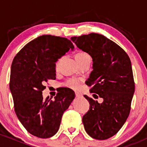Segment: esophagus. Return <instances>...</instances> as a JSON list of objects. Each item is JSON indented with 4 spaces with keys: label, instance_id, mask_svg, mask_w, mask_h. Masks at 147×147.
I'll return each instance as SVG.
<instances>
[{
    "label": "esophagus",
    "instance_id": "1",
    "mask_svg": "<svg viewBox=\"0 0 147 147\" xmlns=\"http://www.w3.org/2000/svg\"><path fill=\"white\" fill-rule=\"evenodd\" d=\"M75 95H76V98H81V97H82V95H81L80 93H75Z\"/></svg>",
    "mask_w": 147,
    "mask_h": 147
}]
</instances>
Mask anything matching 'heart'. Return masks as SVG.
Returning <instances> with one entry per match:
<instances>
[{"instance_id":"b5f03b06","label":"heart","mask_w":147,"mask_h":147,"mask_svg":"<svg viewBox=\"0 0 147 147\" xmlns=\"http://www.w3.org/2000/svg\"><path fill=\"white\" fill-rule=\"evenodd\" d=\"M88 57H90V56L87 53L84 52V51H79V52L76 53V54L75 56V58L77 61H79ZM57 64H58V63H57ZM80 84H81V80L76 78H69V79H67L63 83V86L70 88L71 89H74V90L78 89V88L80 87Z\"/></svg>"}]
</instances>
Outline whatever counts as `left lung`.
<instances>
[{"mask_svg": "<svg viewBox=\"0 0 147 147\" xmlns=\"http://www.w3.org/2000/svg\"><path fill=\"white\" fill-rule=\"evenodd\" d=\"M77 47L93 59V69L86 84L96 99L84 95L90 103L83 117L86 132L93 138L104 140L118 132L131 110L134 81L131 61L115 42L97 33L71 37Z\"/></svg>", "mask_w": 147, "mask_h": 147, "instance_id": "1", "label": "left lung"}]
</instances>
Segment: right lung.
Masks as SVG:
<instances>
[{
  "label": "right lung",
  "mask_w": 147,
  "mask_h": 147,
  "mask_svg": "<svg viewBox=\"0 0 147 147\" xmlns=\"http://www.w3.org/2000/svg\"><path fill=\"white\" fill-rule=\"evenodd\" d=\"M70 49L74 46L67 38L45 34L27 44L13 60L10 89L15 112L24 127L35 137L54 136L63 112L75 98L69 88H63L53 100L42 97L45 83L56 78V61Z\"/></svg>",
  "instance_id": "obj_1"
}]
</instances>
